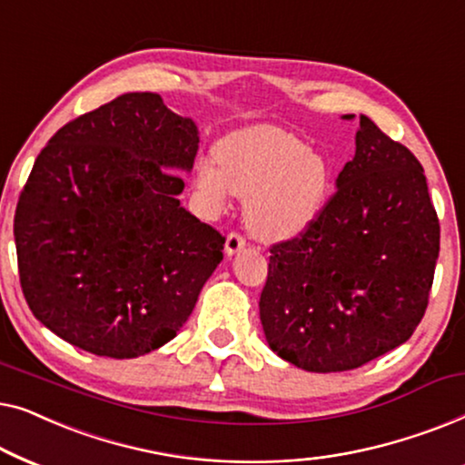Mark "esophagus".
Segmentation results:
<instances>
[{
    "instance_id": "34e87169",
    "label": "esophagus",
    "mask_w": 465,
    "mask_h": 465,
    "mask_svg": "<svg viewBox=\"0 0 465 465\" xmlns=\"http://www.w3.org/2000/svg\"><path fill=\"white\" fill-rule=\"evenodd\" d=\"M226 253L228 256H232V253H237L239 250H243L245 247V237L243 234H239V232H228V237H226Z\"/></svg>"
}]
</instances>
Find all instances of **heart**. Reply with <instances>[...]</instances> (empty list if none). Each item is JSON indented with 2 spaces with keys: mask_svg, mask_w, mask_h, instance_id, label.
I'll list each match as a JSON object with an SVG mask.
<instances>
[{
  "mask_svg": "<svg viewBox=\"0 0 465 465\" xmlns=\"http://www.w3.org/2000/svg\"><path fill=\"white\" fill-rule=\"evenodd\" d=\"M220 161L201 158L196 188L212 209L245 196V220L266 239L302 232L326 203L330 169L322 154L275 126H253L222 139Z\"/></svg>",
  "mask_w": 465,
  "mask_h": 465,
  "instance_id": "heart-1",
  "label": "heart"
}]
</instances>
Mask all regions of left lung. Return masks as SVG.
<instances>
[{
    "instance_id": "left-lung-1",
    "label": "left lung",
    "mask_w": 465,
    "mask_h": 465,
    "mask_svg": "<svg viewBox=\"0 0 465 465\" xmlns=\"http://www.w3.org/2000/svg\"><path fill=\"white\" fill-rule=\"evenodd\" d=\"M438 250L421 163L360 116L334 194L302 232L271 245L260 294L269 347L309 372L353 371L391 351L423 320Z\"/></svg>"
}]
</instances>
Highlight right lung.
<instances>
[{
  "instance_id": "add662e5",
  "label": "right lung",
  "mask_w": 465,
  "mask_h": 465,
  "mask_svg": "<svg viewBox=\"0 0 465 465\" xmlns=\"http://www.w3.org/2000/svg\"><path fill=\"white\" fill-rule=\"evenodd\" d=\"M199 131L156 93L82 114L35 158L15 213L31 313L74 347L139 358L177 334L224 258V237L180 205Z\"/></svg>"
}]
</instances>
